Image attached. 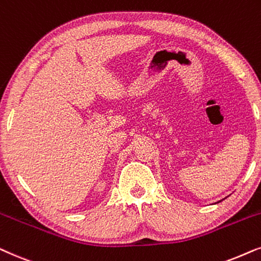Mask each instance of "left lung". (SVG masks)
I'll list each match as a JSON object with an SVG mask.
<instances>
[{"instance_id":"left-lung-1","label":"left lung","mask_w":261,"mask_h":261,"mask_svg":"<svg viewBox=\"0 0 261 261\" xmlns=\"http://www.w3.org/2000/svg\"><path fill=\"white\" fill-rule=\"evenodd\" d=\"M220 201H222V200H220ZM220 201H217V203H220Z\"/></svg>"}]
</instances>
